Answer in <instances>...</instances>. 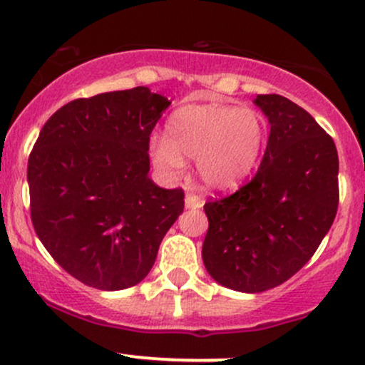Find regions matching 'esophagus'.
<instances>
[{"label": "esophagus", "instance_id": "esophagus-1", "mask_svg": "<svg viewBox=\"0 0 365 365\" xmlns=\"http://www.w3.org/2000/svg\"><path fill=\"white\" fill-rule=\"evenodd\" d=\"M185 207L187 209H199L202 207V200L194 194H187L185 195Z\"/></svg>", "mask_w": 365, "mask_h": 365}]
</instances>
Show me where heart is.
I'll return each mask as SVG.
<instances>
[{"label": "heart", "instance_id": "obj_1", "mask_svg": "<svg viewBox=\"0 0 365 365\" xmlns=\"http://www.w3.org/2000/svg\"><path fill=\"white\" fill-rule=\"evenodd\" d=\"M266 121L250 108L206 103L171 113L165 139L150 144L154 165L168 177L195 159L197 177L211 190H232L252 175L266 145Z\"/></svg>", "mask_w": 365, "mask_h": 365}]
</instances>
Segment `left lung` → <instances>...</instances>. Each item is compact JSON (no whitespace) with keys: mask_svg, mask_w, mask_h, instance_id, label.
I'll list each match as a JSON object with an SVG mask.
<instances>
[{"mask_svg":"<svg viewBox=\"0 0 365 365\" xmlns=\"http://www.w3.org/2000/svg\"><path fill=\"white\" fill-rule=\"evenodd\" d=\"M254 103L271 125L261 166L235 194L204 204V266L245 293L292 278L329 232L340 199L336 145L317 121L279 94Z\"/></svg>","mask_w":365,"mask_h":365,"instance_id":"obj_1","label":"left lung"}]
</instances>
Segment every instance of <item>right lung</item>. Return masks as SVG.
Segmentation results:
<instances>
[{
  "mask_svg": "<svg viewBox=\"0 0 365 365\" xmlns=\"http://www.w3.org/2000/svg\"><path fill=\"white\" fill-rule=\"evenodd\" d=\"M170 101L148 87L75 99L29 156L31 217L49 254L98 290L140 283L183 211L182 188L149 178V137Z\"/></svg>",
  "mask_w": 365,
  "mask_h": 365,
  "instance_id": "right-lung-1",
  "label": "right lung"
}]
</instances>
